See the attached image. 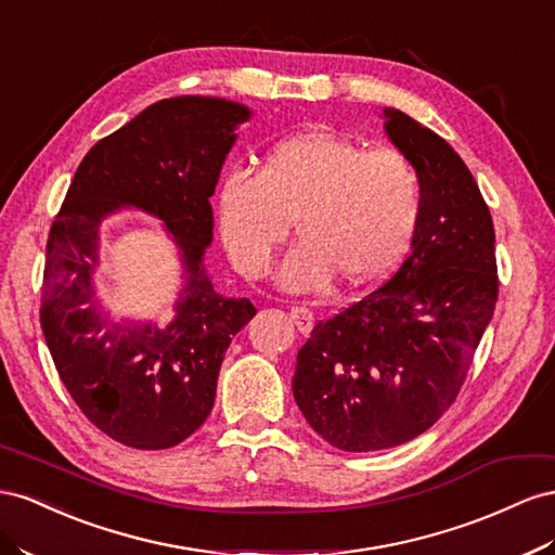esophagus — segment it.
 Here are the masks:
<instances>
[{
	"label": "esophagus",
	"instance_id": "obj_1",
	"mask_svg": "<svg viewBox=\"0 0 555 555\" xmlns=\"http://www.w3.org/2000/svg\"><path fill=\"white\" fill-rule=\"evenodd\" d=\"M289 318L294 320L296 328H298V332H301V334H310V332H312L314 318H312V312H310L308 308H301V306L292 308V310H289Z\"/></svg>",
	"mask_w": 555,
	"mask_h": 555
}]
</instances>
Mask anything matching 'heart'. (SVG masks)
<instances>
[{"label": "heart", "instance_id": "b5f03b06", "mask_svg": "<svg viewBox=\"0 0 555 555\" xmlns=\"http://www.w3.org/2000/svg\"><path fill=\"white\" fill-rule=\"evenodd\" d=\"M421 219V179L397 149H364L312 128L280 140L257 177L233 170L219 186L221 241L237 271L261 278L289 223L298 243L278 282L308 294L338 278L364 284L409 251Z\"/></svg>", "mask_w": 555, "mask_h": 555}]
</instances>
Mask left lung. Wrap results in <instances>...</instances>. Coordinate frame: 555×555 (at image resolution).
I'll use <instances>...</instances> for the list:
<instances>
[{"label":"left lung","mask_w":555,"mask_h":555,"mask_svg":"<svg viewBox=\"0 0 555 555\" xmlns=\"http://www.w3.org/2000/svg\"><path fill=\"white\" fill-rule=\"evenodd\" d=\"M380 116L421 179L411 254L383 287L314 324L292 380L310 427L348 453L401 446L437 423L498 304L495 229L474 175L409 114Z\"/></svg>","instance_id":"1"}]
</instances>
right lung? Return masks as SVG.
I'll use <instances>...</instances> for the list:
<instances>
[{"instance_id":"add662e5","label":"right lung","mask_w":555,"mask_h":555,"mask_svg":"<svg viewBox=\"0 0 555 555\" xmlns=\"http://www.w3.org/2000/svg\"><path fill=\"white\" fill-rule=\"evenodd\" d=\"M251 109L227 98L177 95L149 104L100 140L74 175L55 217L41 292V328L60 380L114 441L163 451L212 411L233 336L257 314L249 298L215 289L212 245L219 172ZM126 208L162 221L183 263V287L166 327L118 321L101 308V223Z\"/></svg>"}]
</instances>
